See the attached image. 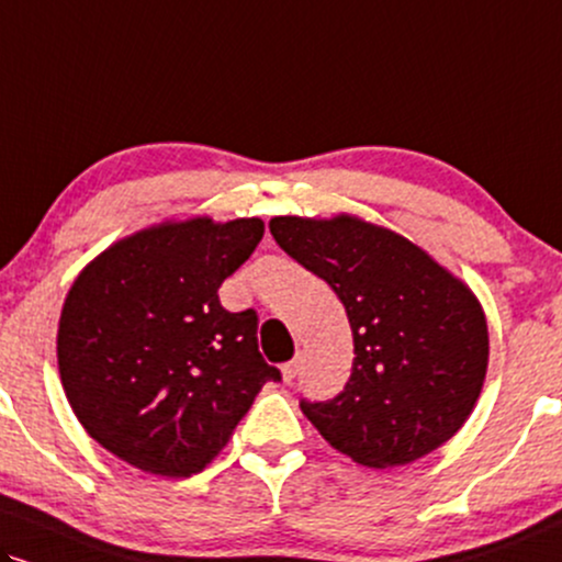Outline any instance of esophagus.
Returning a JSON list of instances; mask_svg holds the SVG:
<instances>
[{
	"mask_svg": "<svg viewBox=\"0 0 562 562\" xmlns=\"http://www.w3.org/2000/svg\"><path fill=\"white\" fill-rule=\"evenodd\" d=\"M300 367H302V357L296 355L292 362H286L281 367V375H283V380H286V383H292V380L300 375Z\"/></svg>",
	"mask_w": 562,
	"mask_h": 562,
	"instance_id": "esophagus-1",
	"label": "esophagus"
}]
</instances>
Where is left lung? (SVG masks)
Wrapping results in <instances>:
<instances>
[{"label": "left lung", "mask_w": 562, "mask_h": 562, "mask_svg": "<svg viewBox=\"0 0 562 562\" xmlns=\"http://www.w3.org/2000/svg\"><path fill=\"white\" fill-rule=\"evenodd\" d=\"M268 226L338 294L355 336L344 391L300 404L317 432L372 469L404 467L453 438L487 375V321L472 289L414 241L362 218L276 216Z\"/></svg>", "instance_id": "left-lung-1"}]
</instances>
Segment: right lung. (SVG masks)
Returning a JSON list of instances; mask_svg holds the SVG:
<instances>
[{"label": "right lung", "mask_w": 562, "mask_h": 562, "mask_svg": "<svg viewBox=\"0 0 562 562\" xmlns=\"http://www.w3.org/2000/svg\"><path fill=\"white\" fill-rule=\"evenodd\" d=\"M262 232L260 218L164 221L80 270L59 317V375L75 417L116 459L195 474L281 380L258 351V313L218 302Z\"/></svg>", "instance_id": "1"}]
</instances>
